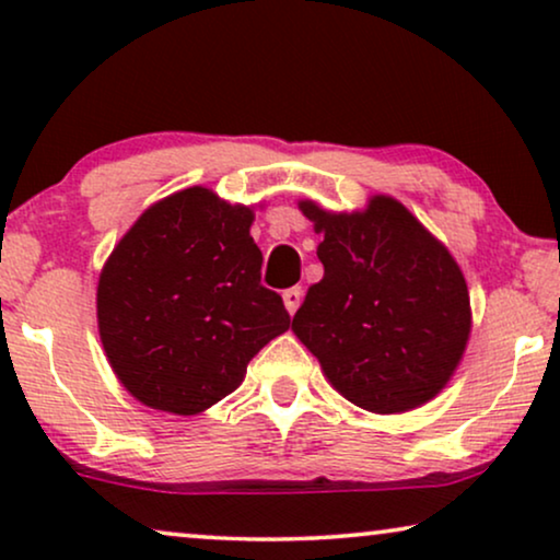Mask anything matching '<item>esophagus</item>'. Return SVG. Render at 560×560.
Returning <instances> with one entry per match:
<instances>
[{
    "instance_id": "1",
    "label": "esophagus",
    "mask_w": 560,
    "mask_h": 560,
    "mask_svg": "<svg viewBox=\"0 0 560 560\" xmlns=\"http://www.w3.org/2000/svg\"><path fill=\"white\" fill-rule=\"evenodd\" d=\"M301 301H303V290L301 288H290V290H285V293H282V303H285V311L290 313V316H293V313L298 311Z\"/></svg>"
}]
</instances>
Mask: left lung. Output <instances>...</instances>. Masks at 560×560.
I'll use <instances>...</instances> for the list:
<instances>
[{
  "instance_id": "1",
  "label": "left lung",
  "mask_w": 560,
  "mask_h": 560,
  "mask_svg": "<svg viewBox=\"0 0 560 560\" xmlns=\"http://www.w3.org/2000/svg\"><path fill=\"white\" fill-rule=\"evenodd\" d=\"M324 280L293 316V334L334 389L359 408L395 416L431 402L454 377L471 334L466 278L446 244L397 198L328 211L313 198Z\"/></svg>"
}]
</instances>
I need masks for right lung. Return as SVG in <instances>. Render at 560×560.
<instances>
[{
    "label": "right lung",
    "instance_id": "add662e5",
    "mask_svg": "<svg viewBox=\"0 0 560 560\" xmlns=\"http://www.w3.org/2000/svg\"><path fill=\"white\" fill-rule=\"evenodd\" d=\"M255 206L190 186L160 198L106 257L96 288L102 347L137 402L198 416L242 385L285 334L282 298L259 285Z\"/></svg>",
    "mask_w": 560,
    "mask_h": 560
}]
</instances>
